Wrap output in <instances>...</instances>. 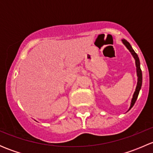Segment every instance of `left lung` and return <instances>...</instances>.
Listing matches in <instances>:
<instances>
[{"mask_svg": "<svg viewBox=\"0 0 153 153\" xmlns=\"http://www.w3.org/2000/svg\"><path fill=\"white\" fill-rule=\"evenodd\" d=\"M122 41H123V43H124V44H125V46L127 47V49H129V51H130V52L132 53V56H133L134 58H135V64H136V67H137L138 84H137L136 89H135V92H134L133 97H132V102H131V106H130V108H129V109H130L131 108H132V106H134L135 101H136L137 98H138V94H139V91H140V89H141V85H142V72H141V67H140V61H139V58H138V55L135 53V52L133 50V49H132V47H131L130 44H129L128 41H126V40H124V39H123Z\"/></svg>", "mask_w": 153, "mask_h": 153, "instance_id": "8db88e82", "label": "left lung"}]
</instances>
